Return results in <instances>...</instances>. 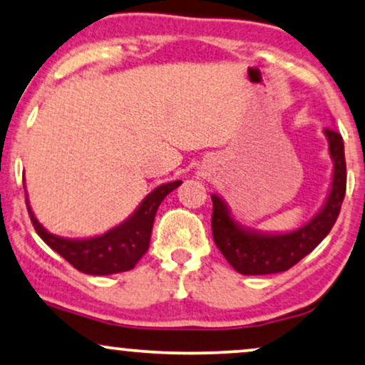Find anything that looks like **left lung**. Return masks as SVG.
Returning <instances> with one entry per match:
<instances>
[{
	"label": "left lung",
	"mask_w": 365,
	"mask_h": 365,
	"mask_svg": "<svg viewBox=\"0 0 365 365\" xmlns=\"http://www.w3.org/2000/svg\"><path fill=\"white\" fill-rule=\"evenodd\" d=\"M328 142V154L334 162L331 182L323 206L317 215L291 232H264L242 225L232 215L227 201L213 192V230L215 244L237 272L245 276L284 272L301 259L307 257L314 247L330 233L339 217L345 197V152L341 135L336 130H323Z\"/></svg>",
	"instance_id": "1"
}]
</instances>
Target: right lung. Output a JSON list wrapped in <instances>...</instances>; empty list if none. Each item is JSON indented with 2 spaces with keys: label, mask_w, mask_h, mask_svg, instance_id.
Returning a JSON list of instances; mask_svg holds the SVG:
<instances>
[{
  "label": "right lung",
  "mask_w": 365,
  "mask_h": 365,
  "mask_svg": "<svg viewBox=\"0 0 365 365\" xmlns=\"http://www.w3.org/2000/svg\"><path fill=\"white\" fill-rule=\"evenodd\" d=\"M181 184L182 181L160 184L143 197L140 205L135 208L127 220H123L101 235L86 238L53 235L47 228H43V225L38 222L31 211L26 191L25 196L31 223H34L35 230L45 244L81 272L89 274V276H110V274L130 271L143 257V254L148 250V245H150L157 210H159L164 197Z\"/></svg>",
  "instance_id": "1"
}]
</instances>
